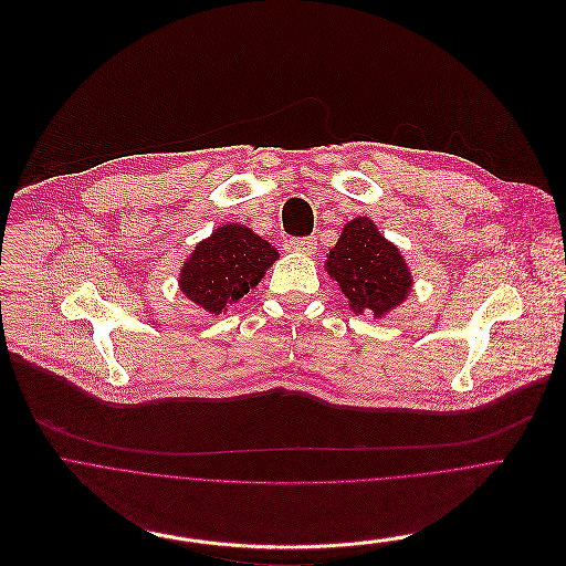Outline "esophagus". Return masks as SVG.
<instances>
[{"label":"esophagus","instance_id":"esophagus-1","mask_svg":"<svg viewBox=\"0 0 566 566\" xmlns=\"http://www.w3.org/2000/svg\"><path fill=\"white\" fill-rule=\"evenodd\" d=\"M287 248L294 252H303V254H314L316 252V241L312 237H294L287 241Z\"/></svg>","mask_w":566,"mask_h":566}]
</instances>
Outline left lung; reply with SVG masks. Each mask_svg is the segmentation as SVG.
I'll return each mask as SVG.
<instances>
[{
  "instance_id": "1",
  "label": "left lung",
  "mask_w": 566,
  "mask_h": 566,
  "mask_svg": "<svg viewBox=\"0 0 566 566\" xmlns=\"http://www.w3.org/2000/svg\"><path fill=\"white\" fill-rule=\"evenodd\" d=\"M325 268L359 314L384 316L412 287L408 265L399 250L364 216L346 224L342 239L329 250Z\"/></svg>"
}]
</instances>
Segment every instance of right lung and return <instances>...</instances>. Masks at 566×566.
I'll return each mask as SVG.
<instances>
[{"label": "right lung", "mask_w": 566, "mask_h": 566, "mask_svg": "<svg viewBox=\"0 0 566 566\" xmlns=\"http://www.w3.org/2000/svg\"><path fill=\"white\" fill-rule=\"evenodd\" d=\"M279 252L243 224H224L198 243L182 268L180 290L211 314L243 298L259 285Z\"/></svg>", "instance_id": "obj_1"}]
</instances>
